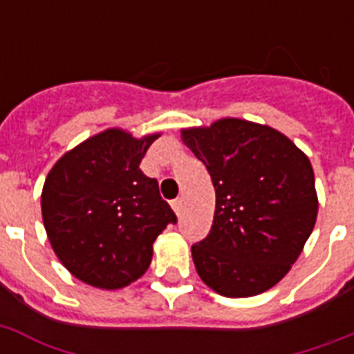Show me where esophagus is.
Instances as JSON below:
<instances>
[{
  "mask_svg": "<svg viewBox=\"0 0 354 354\" xmlns=\"http://www.w3.org/2000/svg\"><path fill=\"white\" fill-rule=\"evenodd\" d=\"M172 209H174V213H176L178 216L182 215V207H183V202H182V198H176L174 200V202H172Z\"/></svg>",
  "mask_w": 354,
  "mask_h": 354,
  "instance_id": "obj_1",
  "label": "esophagus"
}]
</instances>
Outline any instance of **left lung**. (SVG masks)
Instances as JSON below:
<instances>
[{
	"instance_id": "8db88e82",
	"label": "left lung",
	"mask_w": 354,
	"mask_h": 354,
	"mask_svg": "<svg viewBox=\"0 0 354 354\" xmlns=\"http://www.w3.org/2000/svg\"><path fill=\"white\" fill-rule=\"evenodd\" d=\"M216 193L209 235L191 248L200 279L226 297L270 290L301 255L318 216L310 160L285 133L239 118L182 128Z\"/></svg>"
}]
</instances>
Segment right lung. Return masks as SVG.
<instances>
[{
	"mask_svg": "<svg viewBox=\"0 0 354 354\" xmlns=\"http://www.w3.org/2000/svg\"><path fill=\"white\" fill-rule=\"evenodd\" d=\"M161 132L133 138L106 128L64 152L41 189V221L69 274L101 290L124 288L149 270L152 244L176 215L139 169Z\"/></svg>",
	"mask_w": 354,
	"mask_h": 354,
	"instance_id": "add662e5",
	"label": "right lung"
}]
</instances>
